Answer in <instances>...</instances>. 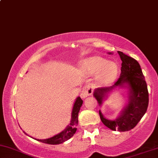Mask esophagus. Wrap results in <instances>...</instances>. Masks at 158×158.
<instances>
[{
    "label": "esophagus",
    "mask_w": 158,
    "mask_h": 158,
    "mask_svg": "<svg viewBox=\"0 0 158 158\" xmlns=\"http://www.w3.org/2000/svg\"><path fill=\"white\" fill-rule=\"evenodd\" d=\"M93 93V88L90 85H86L83 87L82 91H81V97L82 98H85L88 96L92 94Z\"/></svg>",
    "instance_id": "esophagus-1"
}]
</instances>
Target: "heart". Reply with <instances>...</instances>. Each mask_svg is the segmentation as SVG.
Masks as SVG:
<instances>
[{"label": "heart", "mask_w": 158, "mask_h": 158, "mask_svg": "<svg viewBox=\"0 0 158 158\" xmlns=\"http://www.w3.org/2000/svg\"><path fill=\"white\" fill-rule=\"evenodd\" d=\"M80 69L86 75H95V81L100 86L112 83L118 73L116 63L108 61L100 56H92L82 60L80 63Z\"/></svg>", "instance_id": "b5f03b06"}]
</instances>
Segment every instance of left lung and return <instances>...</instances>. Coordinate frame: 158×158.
I'll list each match as a JSON object with an SVG mask.
<instances>
[{
  "label": "left lung",
  "instance_id": "left-lung-1",
  "mask_svg": "<svg viewBox=\"0 0 158 158\" xmlns=\"http://www.w3.org/2000/svg\"><path fill=\"white\" fill-rule=\"evenodd\" d=\"M113 54V52H108ZM122 60L121 75L112 86L97 88L94 91V97L100 107L114 91L124 89L127 93V102L115 119H109L100 110V119L107 127L119 132L128 131L135 127L147 112L149 104V93L141 66L134 58L118 51Z\"/></svg>",
  "mask_w": 158,
  "mask_h": 158
}]
</instances>
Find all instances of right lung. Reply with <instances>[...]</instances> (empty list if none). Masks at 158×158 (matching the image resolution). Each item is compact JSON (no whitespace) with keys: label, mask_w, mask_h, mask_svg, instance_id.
I'll use <instances>...</instances> for the list:
<instances>
[{"label":"right lung","mask_w":158,"mask_h":158,"mask_svg":"<svg viewBox=\"0 0 158 158\" xmlns=\"http://www.w3.org/2000/svg\"><path fill=\"white\" fill-rule=\"evenodd\" d=\"M82 105L83 100H81V97H77L75 99V102L73 104V109H72L71 120H70L69 124L66 127L65 129L63 131H61V133L56 134V135H53L52 137L46 139H37L31 137V136H30V137L35 140H37L39 141L42 142V143L52 145L60 144V143H64V142L71 139L74 134L75 133L76 130H77V128L76 127H77V124H78V114L80 111V108L82 106Z\"/></svg>","instance_id":"add662e5"}]
</instances>
